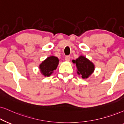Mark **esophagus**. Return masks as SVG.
<instances>
[{
  "instance_id": "esophagus-1",
  "label": "esophagus",
  "mask_w": 124,
  "mask_h": 124,
  "mask_svg": "<svg viewBox=\"0 0 124 124\" xmlns=\"http://www.w3.org/2000/svg\"><path fill=\"white\" fill-rule=\"evenodd\" d=\"M65 60L66 61H70V56L67 55L65 57Z\"/></svg>"
}]
</instances>
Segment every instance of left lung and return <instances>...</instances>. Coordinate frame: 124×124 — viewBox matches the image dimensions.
Listing matches in <instances>:
<instances>
[{
  "label": "left lung",
  "instance_id": "8db88e82",
  "mask_svg": "<svg viewBox=\"0 0 124 124\" xmlns=\"http://www.w3.org/2000/svg\"><path fill=\"white\" fill-rule=\"evenodd\" d=\"M72 62L73 63H76L78 74L81 75L84 79L88 78L94 70V64L84 56H79L77 59L73 60Z\"/></svg>",
  "mask_w": 124,
  "mask_h": 124
}]
</instances>
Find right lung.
<instances>
[{
  "instance_id": "add662e5",
  "label": "right lung",
  "mask_w": 124,
  "mask_h": 124,
  "mask_svg": "<svg viewBox=\"0 0 124 124\" xmlns=\"http://www.w3.org/2000/svg\"><path fill=\"white\" fill-rule=\"evenodd\" d=\"M58 63L59 59L57 57L50 56L40 64V71L45 77H49L57 69Z\"/></svg>"
}]
</instances>
